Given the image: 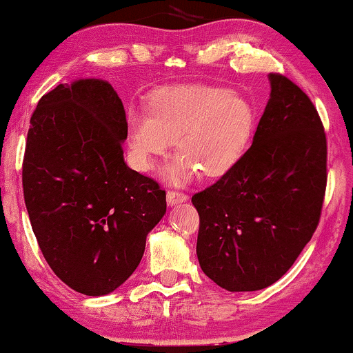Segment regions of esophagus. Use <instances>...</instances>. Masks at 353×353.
Instances as JSON below:
<instances>
[{
  "instance_id": "34e87169",
  "label": "esophagus",
  "mask_w": 353,
  "mask_h": 353,
  "mask_svg": "<svg viewBox=\"0 0 353 353\" xmlns=\"http://www.w3.org/2000/svg\"><path fill=\"white\" fill-rule=\"evenodd\" d=\"M188 199V196L185 192H180V191H168L167 192V202L168 205H176L180 204V202H185Z\"/></svg>"
}]
</instances>
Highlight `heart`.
Listing matches in <instances>:
<instances>
[{
	"instance_id": "obj_1",
	"label": "heart",
	"mask_w": 353,
	"mask_h": 353,
	"mask_svg": "<svg viewBox=\"0 0 353 353\" xmlns=\"http://www.w3.org/2000/svg\"><path fill=\"white\" fill-rule=\"evenodd\" d=\"M130 159L134 168L151 170L154 157L175 139L178 156L163 176L185 183L201 172L220 176L243 156L252 130L248 101L225 88L172 86L152 93L148 108L127 110Z\"/></svg>"
}]
</instances>
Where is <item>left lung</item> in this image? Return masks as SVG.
Segmentation results:
<instances>
[{
    "instance_id": "obj_1",
    "label": "left lung",
    "mask_w": 353,
    "mask_h": 353,
    "mask_svg": "<svg viewBox=\"0 0 353 353\" xmlns=\"http://www.w3.org/2000/svg\"><path fill=\"white\" fill-rule=\"evenodd\" d=\"M270 99L252 146L214 185L192 196L197 260L231 292L276 283L315 233L326 190V134L315 105L284 75L270 74Z\"/></svg>"
}]
</instances>
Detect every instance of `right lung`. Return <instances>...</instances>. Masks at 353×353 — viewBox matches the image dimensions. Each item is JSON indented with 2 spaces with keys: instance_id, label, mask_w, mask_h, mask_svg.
I'll return each mask as SVG.
<instances>
[{
  "instance_id": "1",
  "label": "right lung",
  "mask_w": 353,
  "mask_h": 353,
  "mask_svg": "<svg viewBox=\"0 0 353 353\" xmlns=\"http://www.w3.org/2000/svg\"><path fill=\"white\" fill-rule=\"evenodd\" d=\"M127 117L109 81L61 83L38 101L22 163L23 199L43 257L67 286L105 296L132 276L165 191L123 161Z\"/></svg>"
}]
</instances>
